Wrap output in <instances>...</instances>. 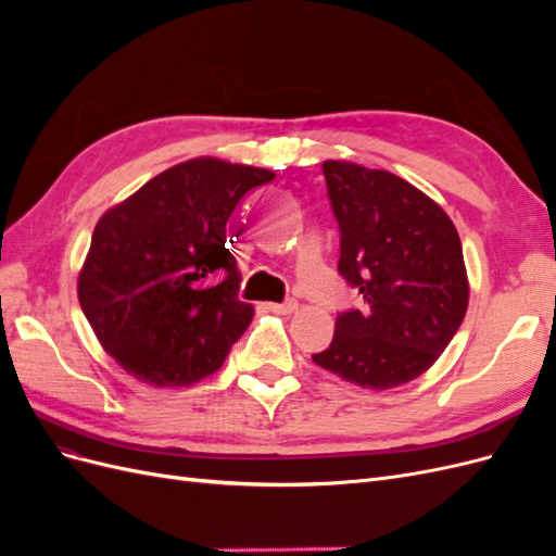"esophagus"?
<instances>
[{"instance_id":"1","label":"esophagus","mask_w":556,"mask_h":556,"mask_svg":"<svg viewBox=\"0 0 556 556\" xmlns=\"http://www.w3.org/2000/svg\"><path fill=\"white\" fill-rule=\"evenodd\" d=\"M296 301L294 299H288V301H282V304H268V308H271L274 313H280V315H292L294 311H296Z\"/></svg>"}]
</instances>
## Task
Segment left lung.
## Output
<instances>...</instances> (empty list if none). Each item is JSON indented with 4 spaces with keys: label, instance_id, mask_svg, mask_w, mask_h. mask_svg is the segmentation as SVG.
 I'll list each match as a JSON object with an SVG mask.
<instances>
[{
    "label": "left lung",
    "instance_id": "8db88e82",
    "mask_svg": "<svg viewBox=\"0 0 556 556\" xmlns=\"http://www.w3.org/2000/svg\"><path fill=\"white\" fill-rule=\"evenodd\" d=\"M323 172L341 233L339 274L359 306L336 315L333 339L313 362L390 390L422 376L464 323L459 233L435 201L390 172L339 160Z\"/></svg>",
    "mask_w": 556,
    "mask_h": 556
}]
</instances>
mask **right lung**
Wrapping results in <instances>:
<instances>
[{"label":"right lung","mask_w":556,"mask_h":556,"mask_svg":"<svg viewBox=\"0 0 556 556\" xmlns=\"http://www.w3.org/2000/svg\"><path fill=\"white\" fill-rule=\"evenodd\" d=\"M274 172L199 157L172 166L97 223L78 299L129 376L185 387L223 366L252 319L239 301L229 215Z\"/></svg>","instance_id":"1"}]
</instances>
